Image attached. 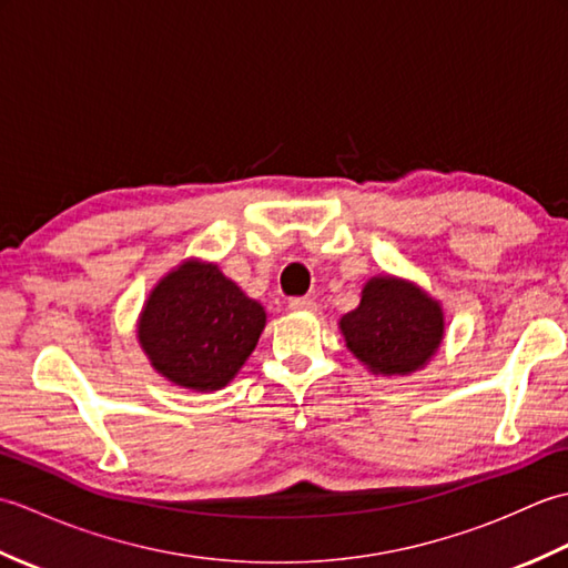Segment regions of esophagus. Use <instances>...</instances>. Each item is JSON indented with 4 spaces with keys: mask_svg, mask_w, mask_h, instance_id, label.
I'll return each instance as SVG.
<instances>
[{
    "mask_svg": "<svg viewBox=\"0 0 568 568\" xmlns=\"http://www.w3.org/2000/svg\"><path fill=\"white\" fill-rule=\"evenodd\" d=\"M287 307H291L293 312H315L317 303L312 297H293L291 303H287Z\"/></svg>",
    "mask_w": 568,
    "mask_h": 568,
    "instance_id": "34e87169",
    "label": "esophagus"
}]
</instances>
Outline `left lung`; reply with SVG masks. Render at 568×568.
<instances>
[{
	"instance_id": "1",
	"label": "left lung",
	"mask_w": 568,
	"mask_h": 568,
	"mask_svg": "<svg viewBox=\"0 0 568 568\" xmlns=\"http://www.w3.org/2000/svg\"><path fill=\"white\" fill-rule=\"evenodd\" d=\"M339 329L361 364L376 376H407L427 366L444 339V312L437 300L403 277H371L356 310Z\"/></svg>"
}]
</instances>
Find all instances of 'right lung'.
Listing matches in <instances>:
<instances>
[{"label":"right lung","instance_id":"1","mask_svg":"<svg viewBox=\"0 0 568 568\" xmlns=\"http://www.w3.org/2000/svg\"><path fill=\"white\" fill-rule=\"evenodd\" d=\"M265 327V310L216 268L183 261L153 287L139 317L151 366L180 388L212 393L246 364Z\"/></svg>","mask_w":568,"mask_h":568}]
</instances>
